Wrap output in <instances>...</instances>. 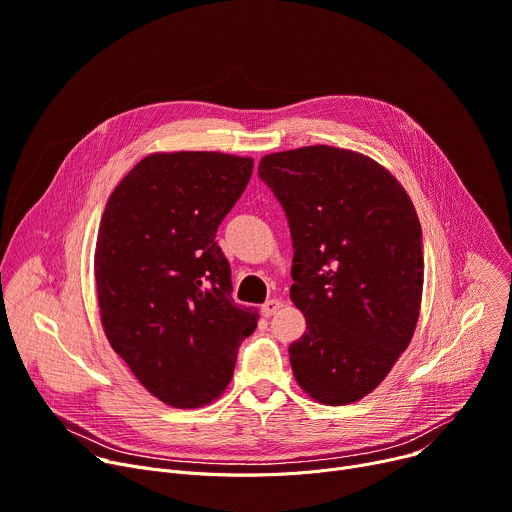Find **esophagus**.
Segmentation results:
<instances>
[{"label": "esophagus", "mask_w": 512, "mask_h": 512, "mask_svg": "<svg viewBox=\"0 0 512 512\" xmlns=\"http://www.w3.org/2000/svg\"><path fill=\"white\" fill-rule=\"evenodd\" d=\"M280 308H282V302L273 298V300H267V302L261 306V314H263L265 318H269V316H273Z\"/></svg>", "instance_id": "34e87169"}]
</instances>
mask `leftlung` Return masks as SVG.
<instances>
[{
    "instance_id": "left-lung-1",
    "label": "left lung",
    "mask_w": 512,
    "mask_h": 512,
    "mask_svg": "<svg viewBox=\"0 0 512 512\" xmlns=\"http://www.w3.org/2000/svg\"><path fill=\"white\" fill-rule=\"evenodd\" d=\"M259 177L292 232L290 298L306 318L288 349L294 378L320 404L357 402L390 374L421 312L412 200L378 161L327 145L265 155Z\"/></svg>"
}]
</instances>
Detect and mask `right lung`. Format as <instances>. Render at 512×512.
Returning a JSON list of instances; mask_svg holds the SVG:
<instances>
[{"label": "right lung", "instance_id": "obj_1", "mask_svg": "<svg viewBox=\"0 0 512 512\" xmlns=\"http://www.w3.org/2000/svg\"><path fill=\"white\" fill-rule=\"evenodd\" d=\"M251 173V157L153 153L102 214L94 271L104 333L136 380L173 408L216 400L257 327V310L230 296V265L216 243Z\"/></svg>", "mask_w": 512, "mask_h": 512}]
</instances>
